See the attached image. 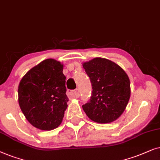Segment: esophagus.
Returning <instances> with one entry per match:
<instances>
[{"label": "esophagus", "mask_w": 160, "mask_h": 160, "mask_svg": "<svg viewBox=\"0 0 160 160\" xmlns=\"http://www.w3.org/2000/svg\"><path fill=\"white\" fill-rule=\"evenodd\" d=\"M67 95L69 98H72V99H77V98H79V97H80V91H79L78 89H77V90H74V91L68 90Z\"/></svg>", "instance_id": "esophagus-1"}]
</instances>
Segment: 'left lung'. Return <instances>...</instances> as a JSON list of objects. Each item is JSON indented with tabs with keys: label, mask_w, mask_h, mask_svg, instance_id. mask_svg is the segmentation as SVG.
I'll use <instances>...</instances> for the list:
<instances>
[{
	"label": "left lung",
	"mask_w": 160,
	"mask_h": 160,
	"mask_svg": "<svg viewBox=\"0 0 160 160\" xmlns=\"http://www.w3.org/2000/svg\"><path fill=\"white\" fill-rule=\"evenodd\" d=\"M82 66L92 87L90 99L82 109L91 120L99 123L116 120L130 97L129 77L118 65L105 58H93Z\"/></svg>",
	"instance_id": "left-lung-1"
}]
</instances>
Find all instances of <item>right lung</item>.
<instances>
[{
    "label": "right lung",
    "instance_id": "1",
    "mask_svg": "<svg viewBox=\"0 0 160 160\" xmlns=\"http://www.w3.org/2000/svg\"><path fill=\"white\" fill-rule=\"evenodd\" d=\"M63 66L46 59L29 70L18 87L19 105L33 127L52 130L62 122L69 101Z\"/></svg>",
    "mask_w": 160,
    "mask_h": 160
}]
</instances>
